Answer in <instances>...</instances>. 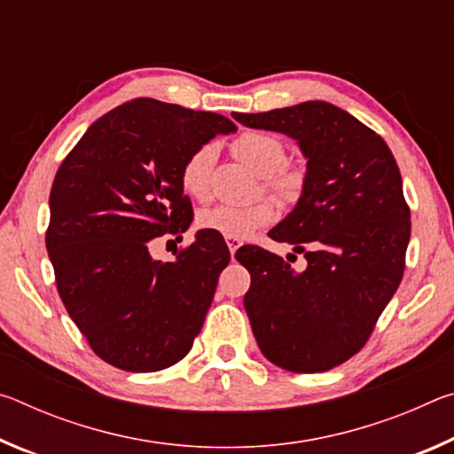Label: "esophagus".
Returning <instances> with one entry per match:
<instances>
[{
  "instance_id": "34e87169",
  "label": "esophagus",
  "mask_w": 454,
  "mask_h": 454,
  "mask_svg": "<svg viewBox=\"0 0 454 454\" xmlns=\"http://www.w3.org/2000/svg\"><path fill=\"white\" fill-rule=\"evenodd\" d=\"M226 244H228V248H230V254L234 256L236 250L242 246V240H238V238H226Z\"/></svg>"
}]
</instances>
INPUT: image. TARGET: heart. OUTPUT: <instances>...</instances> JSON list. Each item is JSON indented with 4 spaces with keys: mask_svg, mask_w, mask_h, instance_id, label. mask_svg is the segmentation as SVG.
I'll list each match as a JSON object with an SVG mask.
<instances>
[{
    "mask_svg": "<svg viewBox=\"0 0 454 454\" xmlns=\"http://www.w3.org/2000/svg\"><path fill=\"white\" fill-rule=\"evenodd\" d=\"M234 156L260 174L262 186L276 198L292 202L301 196L304 188V174L294 166L282 164L286 150L278 137L264 132H246L232 142ZM214 162L212 145H202L184 162L180 182L182 188L196 200H208L210 172ZM274 220V204L268 198L254 200L250 204H218L204 210L198 216L202 230L222 234L226 238H248L258 228H264Z\"/></svg>",
    "mask_w": 454,
    "mask_h": 454,
    "instance_id": "b5f03b06",
    "label": "heart"
}]
</instances>
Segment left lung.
Wrapping results in <instances>:
<instances>
[{
  "instance_id": "left-lung-1",
  "label": "left lung",
  "mask_w": 454,
  "mask_h": 454,
  "mask_svg": "<svg viewBox=\"0 0 454 454\" xmlns=\"http://www.w3.org/2000/svg\"><path fill=\"white\" fill-rule=\"evenodd\" d=\"M232 116L290 136L309 160L301 200L268 232L304 254L306 270L258 246L236 252L252 278L244 296L252 333L276 366L330 371L364 347L403 280L411 210L396 160L363 121L318 99Z\"/></svg>"
}]
</instances>
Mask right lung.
Returning a JSON list of instances; mask_svg holds the SVG:
<instances>
[{"instance_id":"obj_1","label":"right lung","mask_w":454,"mask_h":454,"mask_svg":"<svg viewBox=\"0 0 454 454\" xmlns=\"http://www.w3.org/2000/svg\"><path fill=\"white\" fill-rule=\"evenodd\" d=\"M230 132L234 121L220 114L137 98L96 120L61 162L45 248L61 302L107 364L162 371L188 355L202 330L228 246L200 230L174 262L153 260L150 246L186 232L182 166Z\"/></svg>"}]
</instances>
